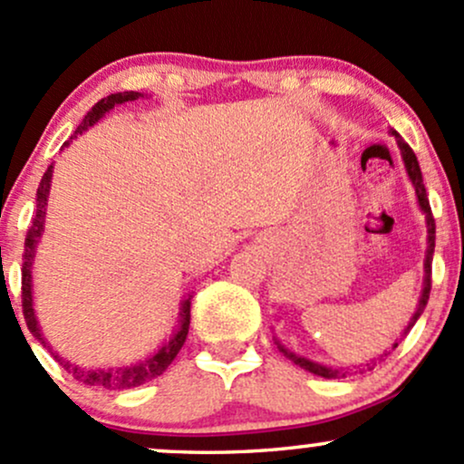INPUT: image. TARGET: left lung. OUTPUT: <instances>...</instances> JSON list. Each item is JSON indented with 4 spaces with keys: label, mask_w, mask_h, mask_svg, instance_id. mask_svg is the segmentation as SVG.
<instances>
[{
    "label": "left lung",
    "mask_w": 464,
    "mask_h": 464,
    "mask_svg": "<svg viewBox=\"0 0 464 464\" xmlns=\"http://www.w3.org/2000/svg\"><path fill=\"white\" fill-rule=\"evenodd\" d=\"M392 135H395L399 150H401L403 163H406L408 177H410V180H412L414 191H417V198H419L420 209H423L425 218H428V255H425V284H423V295H420V299H419L417 312H414V316L410 318L406 332H403V335H406V334L410 332V329L414 327V323L419 321L420 314H423L425 305H428V299H430V290H432V255H434V239H436V222H434L432 209H430L428 191H425L423 174H420V168H419V161H417V154H414L412 148H410L408 143L401 140V135H399L397 130H392ZM395 347H397V343L392 344V349H395ZM279 351L285 355V358H290L292 362H295V364H299L301 369L310 371V372H314V375L327 377V380H338V377H344V375H349V372H351V371H338V369H332V366L318 364V362H310V360H305V358H299V355H295V353H290V351H285L284 347H281V344H279ZM382 358H384V355H382ZM382 358H380V360H382ZM375 364H377V360H371V364H366V369L372 371V369H375ZM362 371H364V369H362Z\"/></svg>",
    "instance_id": "obj_1"
}]
</instances>
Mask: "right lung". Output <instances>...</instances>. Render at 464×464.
I'll list each match as a JSON object with an SVG mask.
<instances>
[{
  "mask_svg": "<svg viewBox=\"0 0 464 464\" xmlns=\"http://www.w3.org/2000/svg\"><path fill=\"white\" fill-rule=\"evenodd\" d=\"M140 98L137 92H124V93H111L106 98L100 100L98 104L92 106L84 120L80 121V126L76 129L78 132L87 130L89 126H93L95 121L102 117L106 111L113 109L115 104H124L130 102V100ZM67 146V143H65ZM50 180H52V165L47 168V172L41 179L39 189H36V216L32 220V227L28 228V236H25V246H24V268H21V305H24V318L28 329L34 335L36 340L44 343V335H41L39 323H36L34 310H32V259H34V246L39 242L41 231H44V222H45V205H47V194H50ZM189 310H191V299L183 301V307H180V327L179 332L172 335L169 343H165L157 353L150 355L148 360L140 362V364H130V366H121V369H80V366L72 364V362L63 360L61 355H56L52 351V355L61 362V366L72 372L73 380L82 382L87 386H100L106 388V391H124V388H135L146 384V382L154 380V377L163 375L165 369L172 364L174 358L179 355L180 347L185 344V338H188L189 332ZM45 344V343H44ZM47 347V344H45Z\"/></svg>",
  "mask_w": 464,
  "mask_h": 464,
  "instance_id": "right-lung-1",
  "label": "right lung"
}]
</instances>
